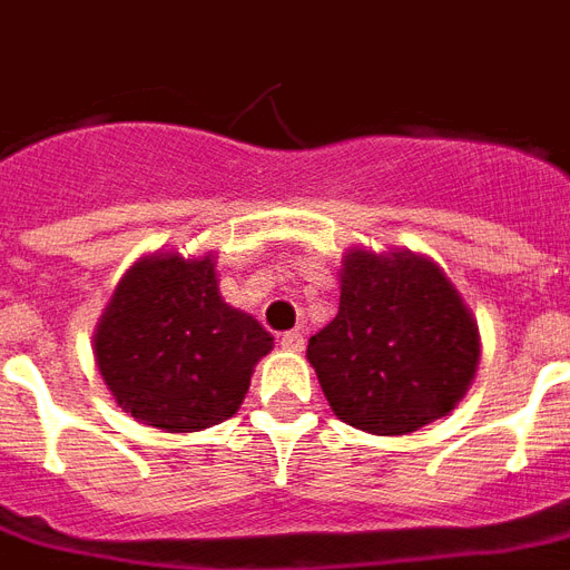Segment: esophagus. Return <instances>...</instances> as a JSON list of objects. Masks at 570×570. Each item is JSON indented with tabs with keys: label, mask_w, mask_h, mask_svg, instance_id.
<instances>
[{
	"label": "esophagus",
	"mask_w": 570,
	"mask_h": 570,
	"mask_svg": "<svg viewBox=\"0 0 570 570\" xmlns=\"http://www.w3.org/2000/svg\"><path fill=\"white\" fill-rule=\"evenodd\" d=\"M279 345L285 347V351H294V354H299V351H303V345H306V338H303V333H297V330H291V333L279 335Z\"/></svg>",
	"instance_id": "34e87169"
}]
</instances>
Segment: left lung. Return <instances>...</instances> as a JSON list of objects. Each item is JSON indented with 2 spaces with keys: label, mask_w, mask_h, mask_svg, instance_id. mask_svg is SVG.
I'll list each match as a JSON object with an SVG mask.
<instances>
[{
  "label": "left lung",
  "mask_w": 570,
  "mask_h": 570,
  "mask_svg": "<svg viewBox=\"0 0 570 570\" xmlns=\"http://www.w3.org/2000/svg\"><path fill=\"white\" fill-rule=\"evenodd\" d=\"M338 315L306 360L342 422L399 436L449 416L479 368L473 308L434 258L410 249L342 255Z\"/></svg>",
  "instance_id": "obj_1"
}]
</instances>
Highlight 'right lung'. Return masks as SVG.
<instances>
[{
  "instance_id": "right-lung-1",
  "label": "right lung",
  "mask_w": 570,
  "mask_h": 570,
  "mask_svg": "<svg viewBox=\"0 0 570 570\" xmlns=\"http://www.w3.org/2000/svg\"><path fill=\"white\" fill-rule=\"evenodd\" d=\"M95 363L125 413L169 434L232 419L273 335L219 294L214 253L142 255L95 326Z\"/></svg>"
}]
</instances>
